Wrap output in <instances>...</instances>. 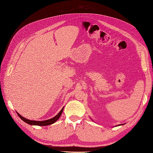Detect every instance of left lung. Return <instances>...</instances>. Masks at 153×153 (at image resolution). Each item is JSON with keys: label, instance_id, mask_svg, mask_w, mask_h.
<instances>
[{"label": "left lung", "instance_id": "8db88e82", "mask_svg": "<svg viewBox=\"0 0 153 153\" xmlns=\"http://www.w3.org/2000/svg\"><path fill=\"white\" fill-rule=\"evenodd\" d=\"M123 124H119V125H117V126H121V125H123Z\"/></svg>", "mask_w": 153, "mask_h": 153}]
</instances>
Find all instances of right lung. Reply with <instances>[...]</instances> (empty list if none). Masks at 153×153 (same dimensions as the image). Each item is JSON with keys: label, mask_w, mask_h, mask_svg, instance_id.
I'll list each match as a JSON object with an SVG mask.
<instances>
[{"label": "right lung", "mask_w": 153, "mask_h": 153, "mask_svg": "<svg viewBox=\"0 0 153 153\" xmlns=\"http://www.w3.org/2000/svg\"><path fill=\"white\" fill-rule=\"evenodd\" d=\"M64 110V107L62 108V110L60 111V112L55 115V117H53V118L52 119H48V120H45V121H32V120H29V119H27L24 117H22V115L18 114L17 112V114L18 116H19V117L23 121H24L25 123L29 124L30 125H35V126H48V125H50V124H52L56 122L57 120L59 119V117H61V115L62 113V111Z\"/></svg>", "instance_id": "1"}]
</instances>
